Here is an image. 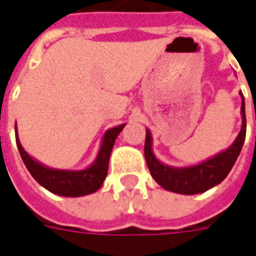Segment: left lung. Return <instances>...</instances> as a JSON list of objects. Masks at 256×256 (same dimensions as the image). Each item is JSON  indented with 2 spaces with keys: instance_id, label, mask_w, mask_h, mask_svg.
Instances as JSON below:
<instances>
[{
  "instance_id": "1",
  "label": "left lung",
  "mask_w": 256,
  "mask_h": 256,
  "mask_svg": "<svg viewBox=\"0 0 256 256\" xmlns=\"http://www.w3.org/2000/svg\"><path fill=\"white\" fill-rule=\"evenodd\" d=\"M240 95H242L243 121H242V130L238 132L236 140L233 142L229 148L202 164L188 168H173L164 165L154 156L152 148H151V144H152L151 132L148 130H146L144 156H146L147 166L150 169L152 178L162 188L170 192H176V194H182V195H195V194H202L218 186L229 174L246 140V130H247L246 106H244L243 92H240Z\"/></svg>"
}]
</instances>
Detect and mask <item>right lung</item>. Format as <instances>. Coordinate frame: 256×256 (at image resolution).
Wrapping results in <instances>:
<instances>
[{
	"mask_svg": "<svg viewBox=\"0 0 256 256\" xmlns=\"http://www.w3.org/2000/svg\"><path fill=\"white\" fill-rule=\"evenodd\" d=\"M124 126L126 124H121V126L106 130L98 156L92 162V165L84 170H62V169H53V168H48L39 164L24 151L18 138V130L16 128L14 130H16V143H18V152L22 156L26 168L31 173V176L42 187L56 195L76 198L84 196V195L98 191L100 186L104 184V180L108 176L110 152L113 150L117 136Z\"/></svg>",
	"mask_w": 256,
	"mask_h": 256,
	"instance_id": "right-lung-1",
	"label": "right lung"
}]
</instances>
